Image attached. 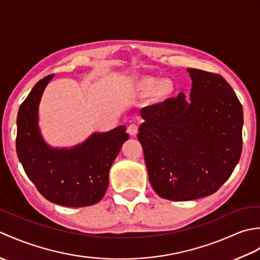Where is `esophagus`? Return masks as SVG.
<instances>
[{"mask_svg":"<svg viewBox=\"0 0 260 260\" xmlns=\"http://www.w3.org/2000/svg\"><path fill=\"white\" fill-rule=\"evenodd\" d=\"M137 132H139V127H137L135 123H132L127 127V133L132 136H135L137 134Z\"/></svg>","mask_w":260,"mask_h":260,"instance_id":"34e87169","label":"esophagus"}]
</instances>
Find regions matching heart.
Masks as SVG:
<instances>
[{
	"label": "heart",
	"instance_id": "1",
	"mask_svg": "<svg viewBox=\"0 0 260 260\" xmlns=\"http://www.w3.org/2000/svg\"><path fill=\"white\" fill-rule=\"evenodd\" d=\"M158 84V81L155 80V79H147L145 82H144V89L147 90V91H153L157 85ZM156 88V93L157 96L159 97H164L169 95V93L172 91V85H171V82L169 81H163L159 84V86Z\"/></svg>",
	"mask_w": 260,
	"mask_h": 260
}]
</instances>
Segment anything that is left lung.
Instances as JSON below:
<instances>
[{"label": "left lung", "mask_w": 260, "mask_h": 260, "mask_svg": "<svg viewBox=\"0 0 260 260\" xmlns=\"http://www.w3.org/2000/svg\"><path fill=\"white\" fill-rule=\"evenodd\" d=\"M184 93L144 107L137 139L148 179L157 194L172 201L196 200L219 190L242 151V106L222 76L187 68Z\"/></svg>", "instance_id": "obj_1"}]
</instances>
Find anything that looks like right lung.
I'll return each mask as SVG.
<instances>
[{
  "instance_id": "obj_1",
  "label": "right lung",
  "mask_w": 260,
  "mask_h": 260,
  "mask_svg": "<svg viewBox=\"0 0 260 260\" xmlns=\"http://www.w3.org/2000/svg\"><path fill=\"white\" fill-rule=\"evenodd\" d=\"M53 75L36 84L18 113L16 153L38 191L50 202L81 208L92 206L105 196L112 164L128 140L124 125L93 133L73 147H51L39 128V104Z\"/></svg>"
}]
</instances>
